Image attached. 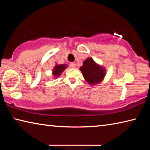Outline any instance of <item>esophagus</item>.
<instances>
[{
	"instance_id": "obj_1",
	"label": "esophagus",
	"mask_w": 150,
	"mask_h": 150,
	"mask_svg": "<svg viewBox=\"0 0 150 150\" xmlns=\"http://www.w3.org/2000/svg\"><path fill=\"white\" fill-rule=\"evenodd\" d=\"M75 66H76V65H75V63H73V62H72V63H70V67H71V68H75Z\"/></svg>"
}]
</instances>
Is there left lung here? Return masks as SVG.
Here are the masks:
<instances>
[{
	"label": "left lung",
	"mask_w": 150,
	"mask_h": 150,
	"mask_svg": "<svg viewBox=\"0 0 150 150\" xmlns=\"http://www.w3.org/2000/svg\"><path fill=\"white\" fill-rule=\"evenodd\" d=\"M80 70L85 81L90 85L100 83L106 75L105 69L91 57H88L83 62Z\"/></svg>",
	"instance_id": "8db88e82"
}]
</instances>
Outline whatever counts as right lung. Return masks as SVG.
<instances>
[{
  "label": "right lung",
  "instance_id": "1",
  "mask_svg": "<svg viewBox=\"0 0 150 150\" xmlns=\"http://www.w3.org/2000/svg\"><path fill=\"white\" fill-rule=\"evenodd\" d=\"M67 67V65L65 64H61V65H56L54 67V69H53V75L54 77H59V76L62 74V72L64 71L66 67Z\"/></svg>",
  "mask_w": 150,
  "mask_h": 150
}]
</instances>
